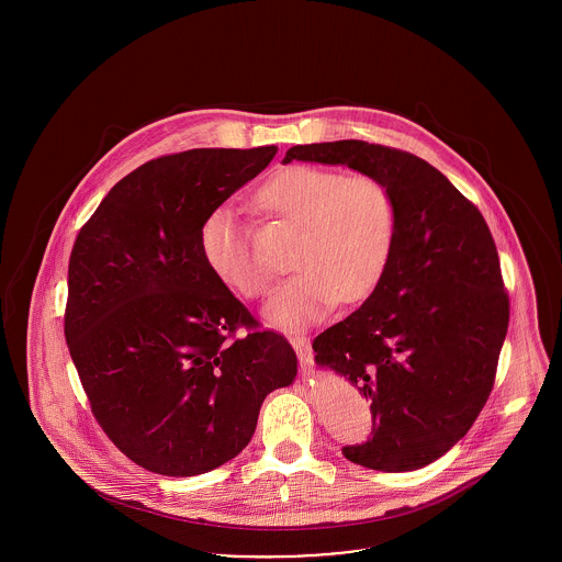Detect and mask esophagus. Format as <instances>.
Returning a JSON list of instances; mask_svg holds the SVG:
<instances>
[{"mask_svg":"<svg viewBox=\"0 0 562 562\" xmlns=\"http://www.w3.org/2000/svg\"><path fill=\"white\" fill-rule=\"evenodd\" d=\"M289 341H291V346H293L294 351H296L299 360H301L303 364L310 362V358H312V346H310V341H307L305 337H301V335L289 337Z\"/></svg>","mask_w":562,"mask_h":562,"instance_id":"obj_1","label":"esophagus"}]
</instances>
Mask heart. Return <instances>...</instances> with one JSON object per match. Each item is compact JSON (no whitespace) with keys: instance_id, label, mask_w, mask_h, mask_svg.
<instances>
[{"instance_id":"b5f03b06","label":"heart","mask_w":562,"mask_h":562,"mask_svg":"<svg viewBox=\"0 0 562 562\" xmlns=\"http://www.w3.org/2000/svg\"><path fill=\"white\" fill-rule=\"evenodd\" d=\"M259 200L299 225L291 252L296 269L271 299L269 321L301 328L322 318L339 299L356 303L373 293L398 236V202L381 179L291 166L269 179ZM200 241L206 263L229 289L244 299L269 293L273 269L255 252L232 209H218L204 221Z\"/></svg>"}]
</instances>
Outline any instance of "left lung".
Instances as JSON below:
<instances>
[{
	"label": "left lung",
	"mask_w": 562,
	"mask_h": 562,
	"mask_svg": "<svg viewBox=\"0 0 562 562\" xmlns=\"http://www.w3.org/2000/svg\"><path fill=\"white\" fill-rule=\"evenodd\" d=\"M346 164L398 202L392 261L371 296L314 339L316 362L371 401L373 436L346 459L411 472L461 440L488 398L509 322L481 211L428 161L367 140L294 145L289 161Z\"/></svg>",
	"instance_id": "left-lung-1"
}]
</instances>
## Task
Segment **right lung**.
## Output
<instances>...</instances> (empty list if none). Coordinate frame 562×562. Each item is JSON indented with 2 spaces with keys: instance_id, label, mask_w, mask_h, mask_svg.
<instances>
[{
  "instance_id": "obj_1",
  "label": "right lung",
  "mask_w": 562,
  "mask_h": 562,
  "mask_svg": "<svg viewBox=\"0 0 562 562\" xmlns=\"http://www.w3.org/2000/svg\"><path fill=\"white\" fill-rule=\"evenodd\" d=\"M276 151L147 161L113 186L74 244L69 353L99 426L149 472L195 476L234 459L269 392L293 383L291 344L259 328L200 241L204 221Z\"/></svg>"
}]
</instances>
